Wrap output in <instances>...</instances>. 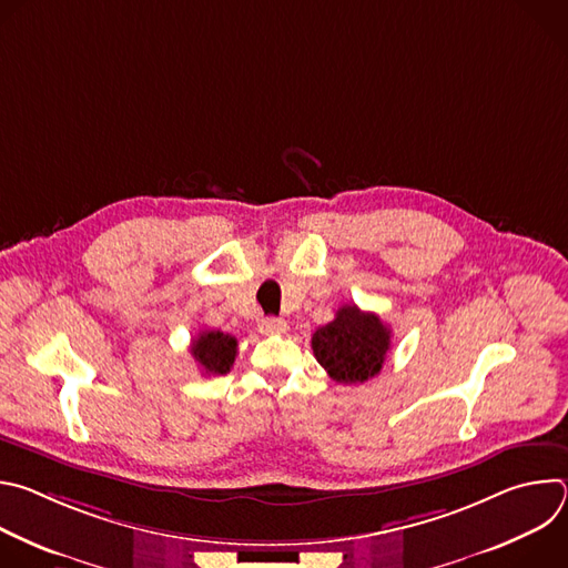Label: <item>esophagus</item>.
<instances>
[{
    "instance_id": "34e87169",
    "label": "esophagus",
    "mask_w": 568,
    "mask_h": 568,
    "mask_svg": "<svg viewBox=\"0 0 568 568\" xmlns=\"http://www.w3.org/2000/svg\"><path fill=\"white\" fill-rule=\"evenodd\" d=\"M285 328H287V323L283 318H276V316H265L258 323L261 335H281V333H285Z\"/></svg>"
}]
</instances>
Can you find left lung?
Segmentation results:
<instances>
[{"mask_svg":"<svg viewBox=\"0 0 568 568\" xmlns=\"http://www.w3.org/2000/svg\"><path fill=\"white\" fill-rule=\"evenodd\" d=\"M316 362L339 384H362L375 377L390 351V331L373 312L355 303L342 305L335 318L312 335Z\"/></svg>","mask_w":568,"mask_h":568,"instance_id":"left-lung-1","label":"left lung"}]
</instances>
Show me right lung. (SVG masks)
<instances>
[{"label":"right lung","instance_id":"obj_1","mask_svg":"<svg viewBox=\"0 0 568 568\" xmlns=\"http://www.w3.org/2000/svg\"><path fill=\"white\" fill-rule=\"evenodd\" d=\"M237 353L235 337L220 331H202L193 344L191 355L204 375H224L231 371Z\"/></svg>","mask_w":568,"mask_h":568}]
</instances>
